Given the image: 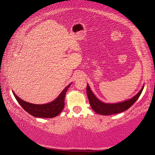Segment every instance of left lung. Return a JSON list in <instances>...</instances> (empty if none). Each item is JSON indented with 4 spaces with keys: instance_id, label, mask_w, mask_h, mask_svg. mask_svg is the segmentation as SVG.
Returning <instances> with one entry per match:
<instances>
[{
    "instance_id": "8db88e82",
    "label": "left lung",
    "mask_w": 155,
    "mask_h": 155,
    "mask_svg": "<svg viewBox=\"0 0 155 155\" xmlns=\"http://www.w3.org/2000/svg\"><path fill=\"white\" fill-rule=\"evenodd\" d=\"M143 89V86L141 89V90L134 97H133L132 98L122 102V103L113 104L104 103L99 101L90 90V86L88 85V84L87 85V94L91 107L94 111L98 114L108 115L119 114V113L123 112L128 109H129L135 103V101L138 99L139 97H140L141 92H142Z\"/></svg>"
}]
</instances>
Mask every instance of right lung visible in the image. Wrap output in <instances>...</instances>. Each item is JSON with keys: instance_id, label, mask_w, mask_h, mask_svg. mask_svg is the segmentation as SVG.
<instances>
[{"instance_id": "right-lung-1", "label": "right lung", "mask_w": 155, "mask_h": 155, "mask_svg": "<svg viewBox=\"0 0 155 155\" xmlns=\"http://www.w3.org/2000/svg\"><path fill=\"white\" fill-rule=\"evenodd\" d=\"M71 85L69 84L67 87H65L59 96L51 103L44 104H35L27 103L20 99L19 97L15 95V93L12 91L13 94L17 100L21 107L24 109L26 111L35 117H42V118H51V117H56L64 109L65 103L64 98L65 94L68 89Z\"/></svg>"}]
</instances>
